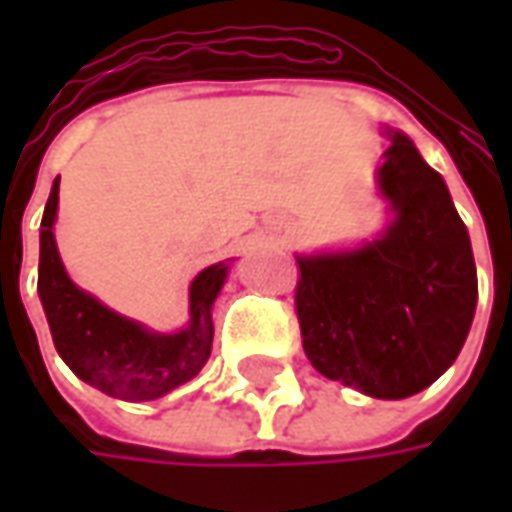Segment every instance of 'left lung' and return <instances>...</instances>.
Instances as JSON below:
<instances>
[{"label":"left lung","mask_w":512,"mask_h":512,"mask_svg":"<svg viewBox=\"0 0 512 512\" xmlns=\"http://www.w3.org/2000/svg\"><path fill=\"white\" fill-rule=\"evenodd\" d=\"M378 183L397 213L392 227L356 252L299 257L296 315L321 376L400 400L461 354L477 271L450 191L408 136H392Z\"/></svg>","instance_id":"8db88e82"}]
</instances>
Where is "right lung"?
Masks as SVG:
<instances>
[{
    "label": "right lung",
    "mask_w": 512,
    "mask_h": 512,
    "mask_svg": "<svg viewBox=\"0 0 512 512\" xmlns=\"http://www.w3.org/2000/svg\"><path fill=\"white\" fill-rule=\"evenodd\" d=\"M57 202L60 178L51 186L40 222L38 293L62 362L104 395L131 403L156 400L197 376L211 356V304L222 290L227 266L216 263L191 282V323L183 332L150 334L139 323L106 310L68 279L51 233Z\"/></svg>",
    "instance_id": "right-lung-1"
}]
</instances>
